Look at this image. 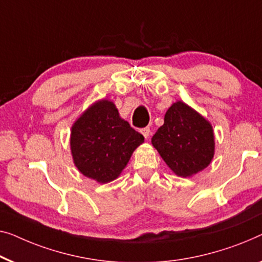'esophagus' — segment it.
I'll list each match as a JSON object with an SVG mask.
<instances>
[{
    "label": "esophagus",
    "mask_w": 262,
    "mask_h": 262,
    "mask_svg": "<svg viewBox=\"0 0 262 262\" xmlns=\"http://www.w3.org/2000/svg\"><path fill=\"white\" fill-rule=\"evenodd\" d=\"M140 132H142V135L144 136V138H149L150 136V127H144L140 130Z\"/></svg>",
    "instance_id": "esophagus-1"
}]
</instances>
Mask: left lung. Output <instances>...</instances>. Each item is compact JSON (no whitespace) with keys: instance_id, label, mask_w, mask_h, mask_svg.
<instances>
[{"instance_id":"left-lung-1","label":"left lung","mask_w":262,"mask_h":262,"mask_svg":"<svg viewBox=\"0 0 262 262\" xmlns=\"http://www.w3.org/2000/svg\"><path fill=\"white\" fill-rule=\"evenodd\" d=\"M176 175L189 177L207 168L214 156L213 127L187 104L177 101L164 116V124L151 139Z\"/></svg>"}]
</instances>
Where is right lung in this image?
<instances>
[{
    "label": "right lung",
    "instance_id": "add662e5",
    "mask_svg": "<svg viewBox=\"0 0 262 262\" xmlns=\"http://www.w3.org/2000/svg\"><path fill=\"white\" fill-rule=\"evenodd\" d=\"M144 137L119 117L115 104L100 100L72 126L71 150L82 175L108 183L120 175Z\"/></svg>",
    "mask_w": 262,
    "mask_h": 262
}]
</instances>
